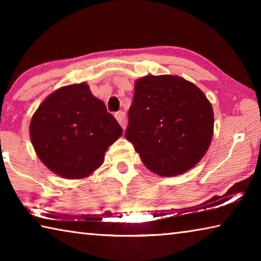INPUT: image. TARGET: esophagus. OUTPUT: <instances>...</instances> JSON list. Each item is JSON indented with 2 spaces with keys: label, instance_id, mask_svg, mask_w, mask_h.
I'll list each match as a JSON object with an SVG mask.
<instances>
[{
  "label": "esophagus",
  "instance_id": "1",
  "mask_svg": "<svg viewBox=\"0 0 261 261\" xmlns=\"http://www.w3.org/2000/svg\"><path fill=\"white\" fill-rule=\"evenodd\" d=\"M115 117H116V120L118 121V123H120L123 129H125V125H126L125 113H124V112H117V113H115Z\"/></svg>",
  "mask_w": 261,
  "mask_h": 261
}]
</instances>
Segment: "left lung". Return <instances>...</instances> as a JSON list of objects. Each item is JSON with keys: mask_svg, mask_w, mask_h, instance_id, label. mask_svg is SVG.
Wrapping results in <instances>:
<instances>
[{"mask_svg": "<svg viewBox=\"0 0 261 261\" xmlns=\"http://www.w3.org/2000/svg\"><path fill=\"white\" fill-rule=\"evenodd\" d=\"M127 114L125 138L146 168L158 175L185 173L210 147L213 109L199 88L183 78H140Z\"/></svg>", "mask_w": 261, "mask_h": 261, "instance_id": "1", "label": "left lung"}]
</instances>
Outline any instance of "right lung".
Wrapping results in <instances>:
<instances>
[{"label": "right lung", "mask_w": 261, "mask_h": 261, "mask_svg": "<svg viewBox=\"0 0 261 261\" xmlns=\"http://www.w3.org/2000/svg\"><path fill=\"white\" fill-rule=\"evenodd\" d=\"M122 127L85 83L55 91L33 115L30 136L38 156L55 174L83 178L102 165Z\"/></svg>", "instance_id": "add662e5"}]
</instances>
